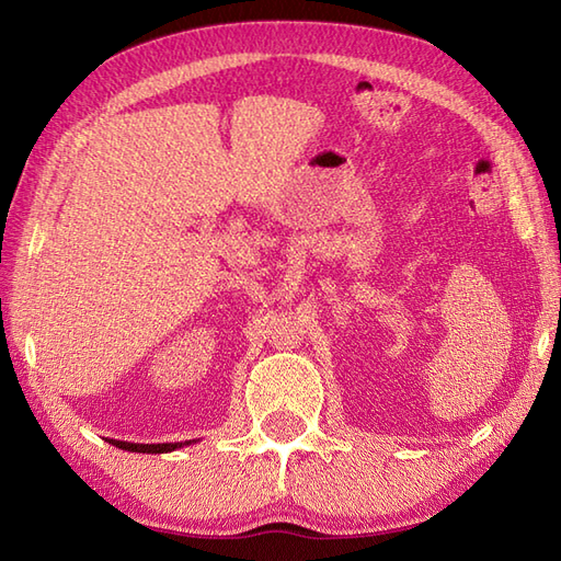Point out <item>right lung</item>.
<instances>
[{
    "instance_id": "right-lung-1",
    "label": "right lung",
    "mask_w": 561,
    "mask_h": 561,
    "mask_svg": "<svg viewBox=\"0 0 561 561\" xmlns=\"http://www.w3.org/2000/svg\"><path fill=\"white\" fill-rule=\"evenodd\" d=\"M108 445H114L118 449H128V453H140V455H167L173 453L178 447H187L195 445L197 440H185V443H154V445H145V443H128V440H106Z\"/></svg>"
}]
</instances>
